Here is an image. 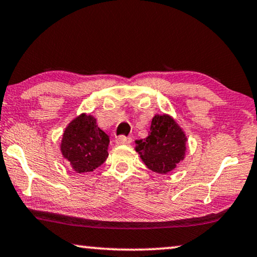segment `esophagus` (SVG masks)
<instances>
[{
    "label": "esophagus",
    "mask_w": 257,
    "mask_h": 257,
    "mask_svg": "<svg viewBox=\"0 0 257 257\" xmlns=\"http://www.w3.org/2000/svg\"><path fill=\"white\" fill-rule=\"evenodd\" d=\"M132 142V137L130 136H124V135H121L118 136L116 139V143L117 144H129Z\"/></svg>",
    "instance_id": "34e87169"
}]
</instances>
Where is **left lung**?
<instances>
[{
  "mask_svg": "<svg viewBox=\"0 0 257 257\" xmlns=\"http://www.w3.org/2000/svg\"><path fill=\"white\" fill-rule=\"evenodd\" d=\"M186 136L169 115H155L149 136L136 141V151L151 171L168 173L184 160Z\"/></svg>",
  "mask_w": 257,
  "mask_h": 257,
  "instance_id": "obj_1",
  "label": "left lung"
}]
</instances>
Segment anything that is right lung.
I'll list each match as a JSON object with an SVG mask.
<instances>
[{
  "label": "right lung",
  "instance_id": "obj_1",
  "mask_svg": "<svg viewBox=\"0 0 257 257\" xmlns=\"http://www.w3.org/2000/svg\"><path fill=\"white\" fill-rule=\"evenodd\" d=\"M109 137L92 115L75 117L63 134L60 150L75 172H91L107 160Z\"/></svg>",
  "mask_w": 257,
  "mask_h": 257
}]
</instances>
